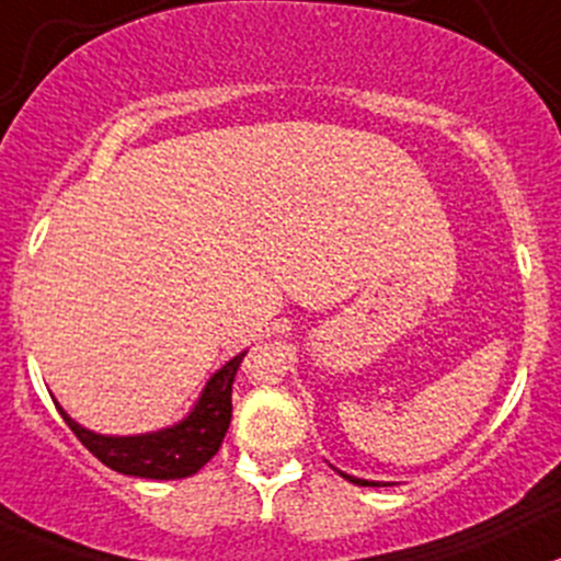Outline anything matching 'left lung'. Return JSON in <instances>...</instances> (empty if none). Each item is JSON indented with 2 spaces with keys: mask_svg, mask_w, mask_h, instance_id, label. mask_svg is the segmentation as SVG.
<instances>
[{
  "mask_svg": "<svg viewBox=\"0 0 561 561\" xmlns=\"http://www.w3.org/2000/svg\"><path fill=\"white\" fill-rule=\"evenodd\" d=\"M337 471V469H335ZM337 473H341V477L343 479H348V482L351 484H359V488H380V484H383V488H386V484H391V482H370V479H359V477H351V473H346V471H337Z\"/></svg>",
  "mask_w": 561,
  "mask_h": 561,
  "instance_id": "8db88e82",
  "label": "left lung"
}]
</instances>
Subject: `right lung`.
Instances as JSON below:
<instances>
[{
  "label": "right lung",
  "instance_id": "1",
  "mask_svg": "<svg viewBox=\"0 0 561 561\" xmlns=\"http://www.w3.org/2000/svg\"><path fill=\"white\" fill-rule=\"evenodd\" d=\"M244 354H237L220 370L213 373L199 399L183 421L168 428L146 434L111 436L79 426L77 421L55 402L64 421L88 450L108 469L140 479H186L196 473L218 453L231 423V386Z\"/></svg>",
  "mask_w": 561,
  "mask_h": 561
}]
</instances>
